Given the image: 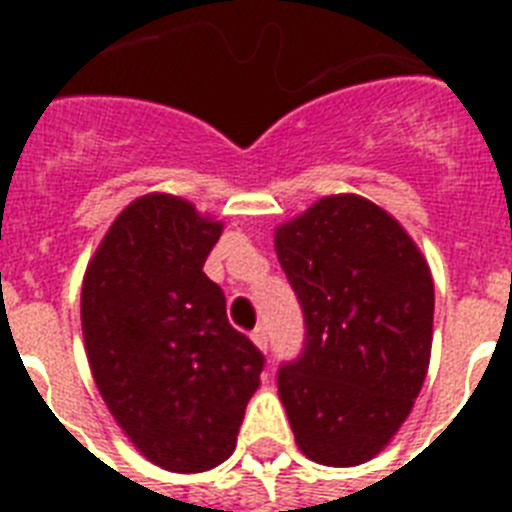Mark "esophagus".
<instances>
[{
	"instance_id": "1",
	"label": "esophagus",
	"mask_w": 512,
	"mask_h": 512,
	"mask_svg": "<svg viewBox=\"0 0 512 512\" xmlns=\"http://www.w3.org/2000/svg\"><path fill=\"white\" fill-rule=\"evenodd\" d=\"M249 337H252V342H255L257 348L268 350V332H265V327H257Z\"/></svg>"
}]
</instances>
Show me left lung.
Listing matches in <instances>:
<instances>
[{"label": "left lung", "instance_id": "obj_1", "mask_svg": "<svg viewBox=\"0 0 512 512\" xmlns=\"http://www.w3.org/2000/svg\"><path fill=\"white\" fill-rule=\"evenodd\" d=\"M305 316L279 398L300 452L353 468L390 444L420 396L433 345V276L404 225L356 193L324 196L273 233Z\"/></svg>", "mask_w": 512, "mask_h": 512}]
</instances>
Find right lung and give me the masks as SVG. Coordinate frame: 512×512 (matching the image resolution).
<instances>
[{
    "label": "right lung",
    "mask_w": 512,
    "mask_h": 512,
    "mask_svg": "<svg viewBox=\"0 0 512 512\" xmlns=\"http://www.w3.org/2000/svg\"><path fill=\"white\" fill-rule=\"evenodd\" d=\"M223 223L172 193L119 212L82 281V332L108 412L148 462L204 473L236 449L263 353L228 324L204 260Z\"/></svg>",
    "instance_id": "add662e5"
}]
</instances>
